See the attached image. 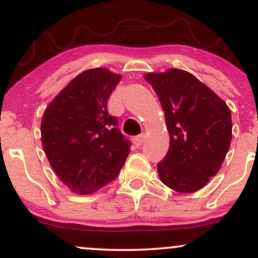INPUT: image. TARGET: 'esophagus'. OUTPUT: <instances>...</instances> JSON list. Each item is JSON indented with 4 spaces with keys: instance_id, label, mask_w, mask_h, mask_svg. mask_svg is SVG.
<instances>
[{
    "instance_id": "obj_1",
    "label": "esophagus",
    "mask_w": 258,
    "mask_h": 258,
    "mask_svg": "<svg viewBox=\"0 0 258 258\" xmlns=\"http://www.w3.org/2000/svg\"><path fill=\"white\" fill-rule=\"evenodd\" d=\"M143 142H144V135L136 136V137L133 138V143H135L136 147H141L142 144H143Z\"/></svg>"
}]
</instances>
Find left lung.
Wrapping results in <instances>:
<instances>
[{
  "label": "left lung",
  "instance_id": "left-lung-1",
  "mask_svg": "<svg viewBox=\"0 0 258 258\" xmlns=\"http://www.w3.org/2000/svg\"><path fill=\"white\" fill-rule=\"evenodd\" d=\"M158 94L170 133V148L158 164L160 179L178 193L199 190L220 171L232 141L226 103L184 70L146 75Z\"/></svg>",
  "mask_w": 258,
  "mask_h": 258
}]
</instances>
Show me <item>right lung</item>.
<instances>
[{
  "instance_id": "right-lung-1",
  "label": "right lung",
  "mask_w": 258,
  "mask_h": 258,
  "mask_svg": "<svg viewBox=\"0 0 258 258\" xmlns=\"http://www.w3.org/2000/svg\"><path fill=\"white\" fill-rule=\"evenodd\" d=\"M121 76L96 68L76 76L52 100L41 122L42 147L58 178L79 194L114 180L130 154L128 139L108 112Z\"/></svg>"
}]
</instances>
